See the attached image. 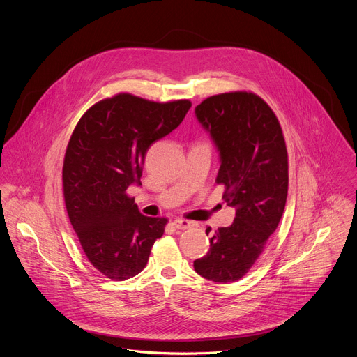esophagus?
Returning a JSON list of instances; mask_svg holds the SVG:
<instances>
[{"instance_id":"34e87169","label":"esophagus","mask_w":357,"mask_h":357,"mask_svg":"<svg viewBox=\"0 0 357 357\" xmlns=\"http://www.w3.org/2000/svg\"><path fill=\"white\" fill-rule=\"evenodd\" d=\"M174 227H176L178 230H185L188 227H192L193 226V222H189V220H185V219H176L172 222Z\"/></svg>"}]
</instances>
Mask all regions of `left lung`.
Instances as JSON below:
<instances>
[{
  "label": "left lung",
  "mask_w": 357,
  "mask_h": 357,
  "mask_svg": "<svg viewBox=\"0 0 357 357\" xmlns=\"http://www.w3.org/2000/svg\"><path fill=\"white\" fill-rule=\"evenodd\" d=\"M220 155L216 183L236 209L229 227L211 237L206 256L195 271L215 282H234L248 273L264 251L284 213L288 193V154L280 121L271 107L250 91L222 93L195 109ZM206 229V234L211 233Z\"/></svg>",
  "instance_id": "left-lung-1"
}]
</instances>
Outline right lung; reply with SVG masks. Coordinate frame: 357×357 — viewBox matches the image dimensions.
Here are the masks:
<instances>
[{"label":"right lung","instance_id":"right-lung-1","mask_svg":"<svg viewBox=\"0 0 357 357\" xmlns=\"http://www.w3.org/2000/svg\"><path fill=\"white\" fill-rule=\"evenodd\" d=\"M192 103H157L120 93L91 106L69 139L62 181L69 220L91 266L114 281L144 270L168 219L141 215L132 183H141L148 148L174 131Z\"/></svg>","mask_w":357,"mask_h":357}]
</instances>
